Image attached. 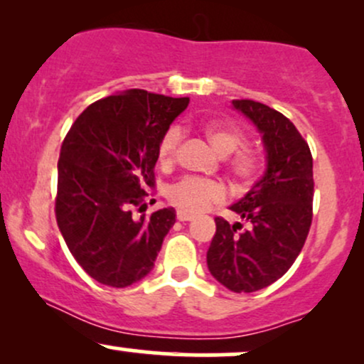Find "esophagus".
Listing matches in <instances>:
<instances>
[{
  "mask_svg": "<svg viewBox=\"0 0 364 364\" xmlns=\"http://www.w3.org/2000/svg\"><path fill=\"white\" fill-rule=\"evenodd\" d=\"M193 214H190V212H185V210H178L176 212V219L181 220V223H185V220H191L193 219Z\"/></svg>",
  "mask_w": 364,
  "mask_h": 364,
  "instance_id": "1",
  "label": "esophagus"
}]
</instances>
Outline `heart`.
Returning a JSON list of instances; mask_svg holds the SVG:
<instances>
[{"instance_id": "1", "label": "heart", "mask_w": 364, "mask_h": 364, "mask_svg": "<svg viewBox=\"0 0 364 364\" xmlns=\"http://www.w3.org/2000/svg\"><path fill=\"white\" fill-rule=\"evenodd\" d=\"M202 132L220 156H229V154L235 152L237 148L240 149L246 144L245 132L235 127V124L208 121V123L203 124ZM179 144H181V129L178 127L166 129L157 145V161L162 168H169V166L174 164ZM260 154L250 147H244L229 161L228 169L236 183L248 185L260 173ZM224 198L225 190L219 181L202 178H185L174 186H171L168 191L169 202L174 207L181 208V210L190 212V214L207 210L214 203L224 202Z\"/></svg>"}]
</instances>
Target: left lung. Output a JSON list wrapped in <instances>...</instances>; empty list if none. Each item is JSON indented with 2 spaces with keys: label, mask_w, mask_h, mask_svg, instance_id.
<instances>
[{
  "label": "left lung",
  "mask_w": 364,
  "mask_h": 364,
  "mask_svg": "<svg viewBox=\"0 0 364 364\" xmlns=\"http://www.w3.org/2000/svg\"><path fill=\"white\" fill-rule=\"evenodd\" d=\"M232 106L257 124L267 150V171L231 207L252 224L215 217L207 252L210 274L232 292H255L281 279L303 250L313 219V157L306 140L286 116L252 99Z\"/></svg>",
  "instance_id": "1"
}]
</instances>
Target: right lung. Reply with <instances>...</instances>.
I'll return each instance as SVG.
<instances>
[{"label":"right lung","mask_w":364,"mask_h":364,"mask_svg":"<svg viewBox=\"0 0 364 364\" xmlns=\"http://www.w3.org/2000/svg\"><path fill=\"white\" fill-rule=\"evenodd\" d=\"M188 102L141 89L109 95L90 104L63 140L56 223L78 265L104 286L144 279L176 223L174 208L144 212L156 188L159 140Z\"/></svg>","instance_id":"right-lung-1"}]
</instances>
